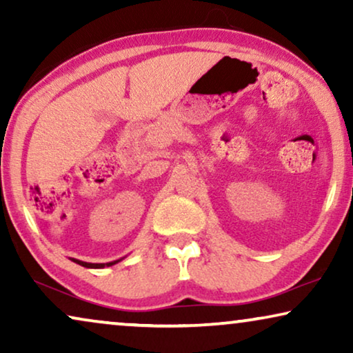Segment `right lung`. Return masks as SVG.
<instances>
[{"label":"right lung","instance_id":"obj_1","mask_svg":"<svg viewBox=\"0 0 353 353\" xmlns=\"http://www.w3.org/2000/svg\"><path fill=\"white\" fill-rule=\"evenodd\" d=\"M72 262L81 265V267H86V268H104V267H110V265H115L120 260H114V262H109V263H88V262H81V260H77V259H72Z\"/></svg>","mask_w":353,"mask_h":353}]
</instances>
